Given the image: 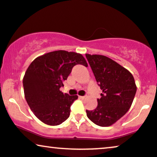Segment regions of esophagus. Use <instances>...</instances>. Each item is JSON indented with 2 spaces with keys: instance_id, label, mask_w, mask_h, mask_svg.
<instances>
[{
  "instance_id": "obj_1",
  "label": "esophagus",
  "mask_w": 157,
  "mask_h": 157,
  "mask_svg": "<svg viewBox=\"0 0 157 157\" xmlns=\"http://www.w3.org/2000/svg\"><path fill=\"white\" fill-rule=\"evenodd\" d=\"M79 98H80V99H85V96H79Z\"/></svg>"
}]
</instances>
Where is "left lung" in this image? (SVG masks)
I'll return each mask as SVG.
<instances>
[{"instance_id":"obj_1","label":"left lung","mask_w":157,"mask_h":157,"mask_svg":"<svg viewBox=\"0 0 157 157\" xmlns=\"http://www.w3.org/2000/svg\"><path fill=\"white\" fill-rule=\"evenodd\" d=\"M102 93L98 106L86 110L87 116L98 126L114 124L126 113L136 93L133 75L116 62L100 54H85Z\"/></svg>"}]
</instances>
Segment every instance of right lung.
Listing matches in <instances>:
<instances>
[{"mask_svg": "<svg viewBox=\"0 0 157 157\" xmlns=\"http://www.w3.org/2000/svg\"><path fill=\"white\" fill-rule=\"evenodd\" d=\"M76 64L87 66L82 54L58 50L36 57L25 72V98L31 111L44 124L57 126L70 116V106L78 96L64 94L59 88Z\"/></svg>", "mask_w": 157, "mask_h": 157, "instance_id": "1", "label": "right lung"}]
</instances>
